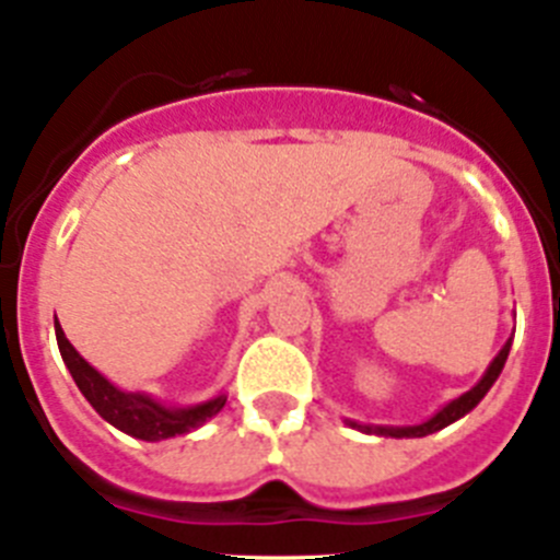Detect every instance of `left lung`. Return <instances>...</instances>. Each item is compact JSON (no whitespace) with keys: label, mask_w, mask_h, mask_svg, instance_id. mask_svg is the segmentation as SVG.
Instances as JSON below:
<instances>
[{"label":"left lung","mask_w":560,"mask_h":560,"mask_svg":"<svg viewBox=\"0 0 560 560\" xmlns=\"http://www.w3.org/2000/svg\"><path fill=\"white\" fill-rule=\"evenodd\" d=\"M509 351H511V339L503 345V351L494 357V362L489 364V370L483 373V378H480L472 389L464 392V395H458V398L451 400L447 406H442V409H439L431 420L420 422V425H362V422H353V420H348V425L357 428V431H362V433H375V436H395V439H415V436H428V433L442 431V428H447L451 422L462 420L464 415H469V411H472L475 406L483 400L486 392L492 389V384L498 381V375L503 373Z\"/></svg>","instance_id":"1"}]
</instances>
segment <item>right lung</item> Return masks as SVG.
<instances>
[{"label": "right lung", "instance_id": "1", "mask_svg": "<svg viewBox=\"0 0 560 560\" xmlns=\"http://www.w3.org/2000/svg\"><path fill=\"white\" fill-rule=\"evenodd\" d=\"M55 334L62 362H66L68 373L77 381V386H80V392L85 395L88 404H91L109 425L129 433V436L143 439V442H160V439L182 436V433H190L196 431V428H201L209 417H215L218 411L226 406V395H218V398L187 406V409H171V406H162L160 400L149 398L143 392L118 389V386L109 384L96 368H91V364L77 353L74 345L68 342L66 334H62L57 317Z\"/></svg>", "mask_w": 560, "mask_h": 560}]
</instances>
